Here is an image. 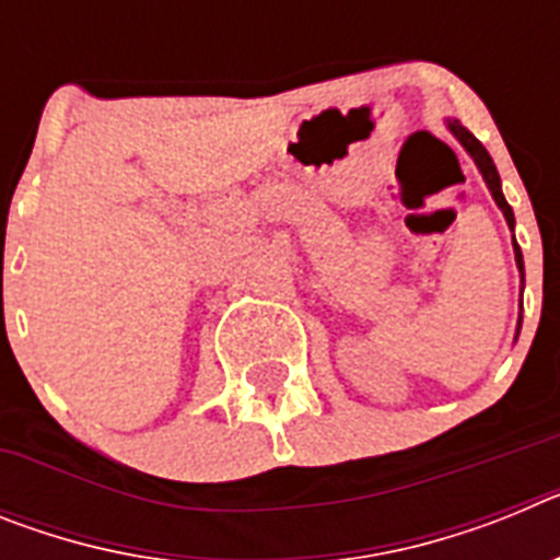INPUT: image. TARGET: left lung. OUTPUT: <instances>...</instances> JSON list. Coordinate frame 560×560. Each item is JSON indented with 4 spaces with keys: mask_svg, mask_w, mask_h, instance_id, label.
I'll return each mask as SVG.
<instances>
[{
    "mask_svg": "<svg viewBox=\"0 0 560 560\" xmlns=\"http://www.w3.org/2000/svg\"><path fill=\"white\" fill-rule=\"evenodd\" d=\"M446 128H448V131L454 133V137H457L459 145H463L465 151H468V156H471V160H474V165L479 167V173H482L485 185H488V190H491L493 201H497V207H499V210H502L504 221H508V226H511V230H513V226H516V219H513L511 205H508V201H504L502 179H499V171H497V165H493L491 153L485 151L482 142H479L477 137H474V133L468 131V128H465L463 122H459V120H446ZM513 252H516L518 275L524 277V260H522V249H518L516 237H513ZM518 328H522V316H518ZM518 328H516V336H518Z\"/></svg>",
    "mask_w": 560,
    "mask_h": 560,
    "instance_id": "obj_1",
    "label": "left lung"
}]
</instances>
